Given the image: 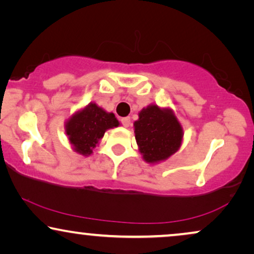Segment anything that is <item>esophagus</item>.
<instances>
[{"mask_svg": "<svg viewBox=\"0 0 254 254\" xmlns=\"http://www.w3.org/2000/svg\"><path fill=\"white\" fill-rule=\"evenodd\" d=\"M121 124H123L125 127H129L130 126V118L129 117L123 118V119H121Z\"/></svg>", "mask_w": 254, "mask_h": 254, "instance_id": "1", "label": "esophagus"}]
</instances>
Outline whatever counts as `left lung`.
<instances>
[{"instance_id": "1", "label": "left lung", "mask_w": 254, "mask_h": 254, "mask_svg": "<svg viewBox=\"0 0 254 254\" xmlns=\"http://www.w3.org/2000/svg\"><path fill=\"white\" fill-rule=\"evenodd\" d=\"M138 151L149 164H158L171 157L183 144L184 129L170 107L150 104L138 112L134 123Z\"/></svg>"}]
</instances>
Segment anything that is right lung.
I'll list each match as a JSON object with an SVG mask.
<instances>
[{"instance_id": "add662e5", "label": "right lung", "mask_w": 254, "mask_h": 254, "mask_svg": "<svg viewBox=\"0 0 254 254\" xmlns=\"http://www.w3.org/2000/svg\"><path fill=\"white\" fill-rule=\"evenodd\" d=\"M120 125L114 113L107 112L96 103H90L72 113L64 123V131L71 149L88 157L99 144L106 130Z\"/></svg>"}]
</instances>
